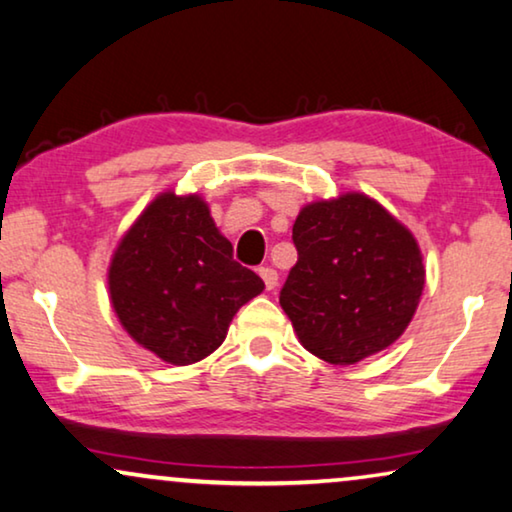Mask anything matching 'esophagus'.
<instances>
[{"label": "esophagus", "instance_id": "34e87169", "mask_svg": "<svg viewBox=\"0 0 512 512\" xmlns=\"http://www.w3.org/2000/svg\"><path fill=\"white\" fill-rule=\"evenodd\" d=\"M258 275H261V279L265 282V289L268 291H272L277 286V270H272V268H261L258 270Z\"/></svg>", "mask_w": 512, "mask_h": 512}]
</instances>
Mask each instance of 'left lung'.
<instances>
[{
  "mask_svg": "<svg viewBox=\"0 0 512 512\" xmlns=\"http://www.w3.org/2000/svg\"><path fill=\"white\" fill-rule=\"evenodd\" d=\"M298 263L279 305L317 359L352 366L401 338L426 270L415 235L366 193L310 202L293 223Z\"/></svg>",
  "mask_w": 512,
  "mask_h": 512,
  "instance_id": "obj_1",
  "label": "left lung"
}]
</instances>
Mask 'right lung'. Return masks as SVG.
Returning <instances> with one entry per match:
<instances>
[{
    "label": "right lung",
    "mask_w": 512,
    "mask_h": 512,
    "mask_svg": "<svg viewBox=\"0 0 512 512\" xmlns=\"http://www.w3.org/2000/svg\"><path fill=\"white\" fill-rule=\"evenodd\" d=\"M109 300L125 333L172 366L221 347L237 310L265 289L233 261L198 193L156 195L118 240L107 270Z\"/></svg>",
    "instance_id": "add662e5"
}]
</instances>
